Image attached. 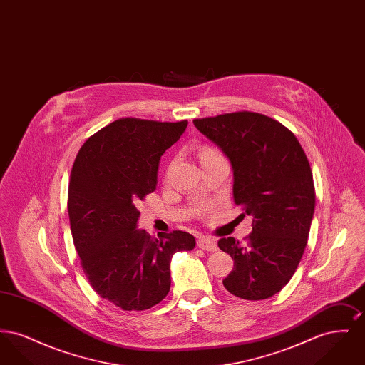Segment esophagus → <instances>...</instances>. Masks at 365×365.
Instances as JSON below:
<instances>
[{"mask_svg": "<svg viewBox=\"0 0 365 365\" xmlns=\"http://www.w3.org/2000/svg\"><path fill=\"white\" fill-rule=\"evenodd\" d=\"M197 246L200 249H202V250H207V252H215L217 249L216 242L213 240H210V238H207V237H200L197 240Z\"/></svg>", "mask_w": 365, "mask_h": 365, "instance_id": "esophagus-1", "label": "esophagus"}]
</instances>
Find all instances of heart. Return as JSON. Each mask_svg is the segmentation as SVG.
<instances>
[{"instance_id": "heart-1", "label": "heart", "mask_w": 365, "mask_h": 365, "mask_svg": "<svg viewBox=\"0 0 365 365\" xmlns=\"http://www.w3.org/2000/svg\"><path fill=\"white\" fill-rule=\"evenodd\" d=\"M210 155H216V152H213L212 149H208V148H207V149H204V150L201 152V158L205 156H210Z\"/></svg>"}]
</instances>
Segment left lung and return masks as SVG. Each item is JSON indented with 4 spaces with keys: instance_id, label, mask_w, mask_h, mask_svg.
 Returning a JSON list of instances; mask_svg holds the SVG:
<instances>
[{
    "instance_id": "left-lung-1",
    "label": "left lung",
    "mask_w": 365,
    "mask_h": 365,
    "mask_svg": "<svg viewBox=\"0 0 365 365\" xmlns=\"http://www.w3.org/2000/svg\"><path fill=\"white\" fill-rule=\"evenodd\" d=\"M194 125L228 158L234 201L253 222L246 242L217 243L234 260L223 286L242 299L269 298L294 275L308 241L314 213L308 158L292 131L260 113H226Z\"/></svg>"
}]
</instances>
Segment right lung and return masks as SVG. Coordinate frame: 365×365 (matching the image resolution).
Listing matches in <instances>:
<instances>
[{
	"mask_svg": "<svg viewBox=\"0 0 365 365\" xmlns=\"http://www.w3.org/2000/svg\"><path fill=\"white\" fill-rule=\"evenodd\" d=\"M186 127L187 120L120 119L87 139L75 158L68 187L73 243L96 293L123 311L164 299L173 256L195 246L185 231L153 238L137 227V205L156 190L161 156Z\"/></svg>",
	"mask_w": 365,
	"mask_h": 365,
	"instance_id": "right-lung-1",
	"label": "right lung"
}]
</instances>
